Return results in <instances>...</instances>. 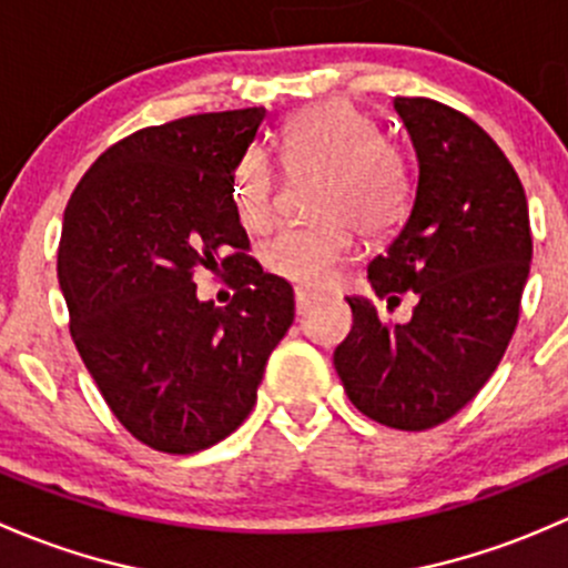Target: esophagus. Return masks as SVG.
Returning <instances> with one entry per match:
<instances>
[{"label": "esophagus", "mask_w": 568, "mask_h": 568, "mask_svg": "<svg viewBox=\"0 0 568 568\" xmlns=\"http://www.w3.org/2000/svg\"><path fill=\"white\" fill-rule=\"evenodd\" d=\"M314 301H317V292L295 290V308H297V314H306L308 306H312Z\"/></svg>", "instance_id": "esophagus-1"}]
</instances>
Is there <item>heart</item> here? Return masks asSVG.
<instances>
[{"instance_id": "obj_1", "label": "heart", "mask_w": 568, "mask_h": 568, "mask_svg": "<svg viewBox=\"0 0 568 568\" xmlns=\"http://www.w3.org/2000/svg\"><path fill=\"white\" fill-rule=\"evenodd\" d=\"M286 172H320L314 210L317 224L286 226L262 248L271 273L292 284L317 286L353 251L361 235L388 237L407 219L415 194L405 150L379 136L377 122L349 101L314 103L286 116L276 136ZM232 207L245 230L271 224L276 210V174L256 150L232 172Z\"/></svg>"}]
</instances>
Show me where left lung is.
Listing matches in <instances>:
<instances>
[{
    "label": "left lung",
    "instance_id": "left-lung-1",
    "mask_svg": "<svg viewBox=\"0 0 568 568\" xmlns=\"http://www.w3.org/2000/svg\"><path fill=\"white\" fill-rule=\"evenodd\" d=\"M418 158L410 219L369 262L377 297L415 292L394 325L347 297L353 331L333 353L349 402L390 429L424 432L457 415L498 369L534 256L528 199L481 125L429 98H394Z\"/></svg>",
    "mask_w": 568,
    "mask_h": 568
}]
</instances>
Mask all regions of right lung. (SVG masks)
Here are the masks:
<instances>
[{
    "label": "right lung",
    "mask_w": 568,
    "mask_h": 568,
    "mask_svg": "<svg viewBox=\"0 0 568 568\" xmlns=\"http://www.w3.org/2000/svg\"><path fill=\"white\" fill-rule=\"evenodd\" d=\"M265 109L150 125L98 158L62 221L57 276L70 336L111 413L144 446L194 454L248 418L295 317L290 282L248 256L232 172ZM231 271L224 310L193 273Z\"/></svg>",
    "instance_id": "add662e5"
}]
</instances>
